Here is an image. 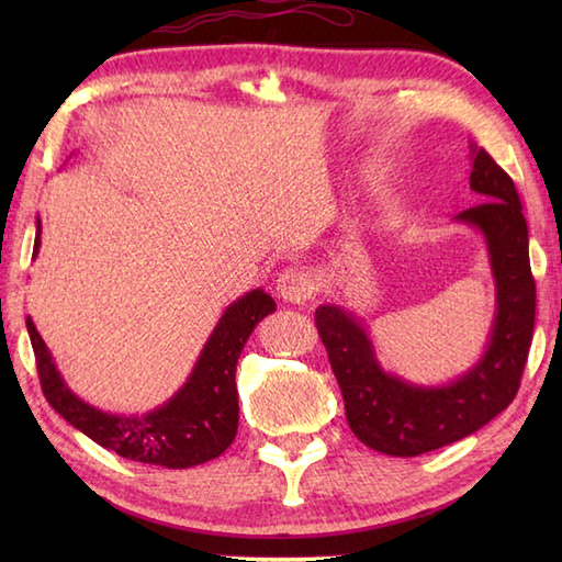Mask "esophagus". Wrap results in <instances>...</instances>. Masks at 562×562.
Here are the masks:
<instances>
[{
    "mask_svg": "<svg viewBox=\"0 0 562 562\" xmlns=\"http://www.w3.org/2000/svg\"><path fill=\"white\" fill-rule=\"evenodd\" d=\"M316 292V274L306 268H288L278 278L280 300L290 304H304Z\"/></svg>",
    "mask_w": 562,
    "mask_h": 562,
    "instance_id": "obj_1",
    "label": "esophagus"
}]
</instances>
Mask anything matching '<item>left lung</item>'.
<instances>
[{"label":"left lung","mask_w":562,"mask_h":562,"mask_svg":"<svg viewBox=\"0 0 562 562\" xmlns=\"http://www.w3.org/2000/svg\"><path fill=\"white\" fill-rule=\"evenodd\" d=\"M471 190L483 202L453 220L485 236L497 292L491 342L479 364L447 386H415L381 369L372 340L350 312L324 304L314 316L350 429L389 457H420L473 435L515 401L527 367L536 318L527 220L515 181L491 154L471 145Z\"/></svg>","instance_id":"8db88e82"}]
</instances>
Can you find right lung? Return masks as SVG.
Here are the masks:
<instances>
[{"label":"right lung","instance_id":"add662e5","mask_svg":"<svg viewBox=\"0 0 562 562\" xmlns=\"http://www.w3.org/2000/svg\"><path fill=\"white\" fill-rule=\"evenodd\" d=\"M38 248L41 220L35 222L33 254H38ZM272 312V296L262 290L236 300L222 314L181 391L161 408L142 417L103 413L75 396L59 376L53 355L31 318H26V328L45 398L69 425L123 459L164 469H190L217 459L234 441L238 427V355L254 328Z\"/></svg>","mask_w":562,"mask_h":562}]
</instances>
